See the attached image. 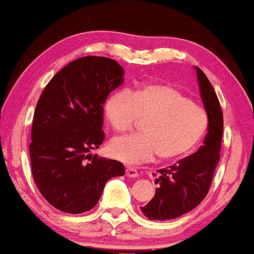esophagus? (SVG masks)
I'll return each mask as SVG.
<instances>
[{
    "instance_id": "obj_1",
    "label": "esophagus",
    "mask_w": 254,
    "mask_h": 254,
    "mask_svg": "<svg viewBox=\"0 0 254 254\" xmlns=\"http://www.w3.org/2000/svg\"><path fill=\"white\" fill-rule=\"evenodd\" d=\"M126 175L128 176V178H133L134 179V178H136V176H138V172H136L135 168L128 166V167H127V170H126Z\"/></svg>"
}]
</instances>
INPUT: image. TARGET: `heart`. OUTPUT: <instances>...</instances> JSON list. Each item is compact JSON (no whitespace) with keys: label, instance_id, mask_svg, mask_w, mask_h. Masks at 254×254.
Listing matches in <instances>:
<instances>
[{"label":"heart","instance_id":"1","mask_svg":"<svg viewBox=\"0 0 254 254\" xmlns=\"http://www.w3.org/2000/svg\"><path fill=\"white\" fill-rule=\"evenodd\" d=\"M105 116L114 131L124 133L144 120L143 133L115 138L110 144L114 158L127 164L182 158L194 149L208 127L206 111L178 87L149 83L130 91H116L105 103Z\"/></svg>","mask_w":254,"mask_h":254}]
</instances>
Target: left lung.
Wrapping results in <instances>:
<instances>
[{
    "label": "left lung",
    "instance_id": "1",
    "mask_svg": "<svg viewBox=\"0 0 254 254\" xmlns=\"http://www.w3.org/2000/svg\"><path fill=\"white\" fill-rule=\"evenodd\" d=\"M200 94L208 116V132L203 144L178 164L162 168L158 173L154 198L141 207L150 220L178 218L194 209L208 194L217 164L219 162L224 130L223 111L207 75L196 66Z\"/></svg>",
    "mask_w": 254,
    "mask_h": 254
}]
</instances>
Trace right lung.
<instances>
[{
  "label": "right lung",
  "instance_id": "obj_1",
  "mask_svg": "<svg viewBox=\"0 0 254 254\" xmlns=\"http://www.w3.org/2000/svg\"><path fill=\"white\" fill-rule=\"evenodd\" d=\"M123 75L114 60L84 56L59 71L40 95L29 144L31 173L42 195L59 210H90L107 181L124 175L121 162L90 155L105 139L103 105Z\"/></svg>",
  "mask_w": 254,
  "mask_h": 254
}]
</instances>
